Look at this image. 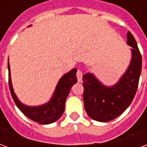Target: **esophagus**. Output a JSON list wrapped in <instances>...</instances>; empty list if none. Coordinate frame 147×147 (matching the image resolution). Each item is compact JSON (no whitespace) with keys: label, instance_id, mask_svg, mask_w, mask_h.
Segmentation results:
<instances>
[{"label":"esophagus","instance_id":"obj_1","mask_svg":"<svg viewBox=\"0 0 147 147\" xmlns=\"http://www.w3.org/2000/svg\"><path fill=\"white\" fill-rule=\"evenodd\" d=\"M76 76L77 80H78V82L81 83L83 81V72L80 70H78L76 72Z\"/></svg>","mask_w":147,"mask_h":147}]
</instances>
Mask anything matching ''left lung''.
Here are the masks:
<instances>
[{
  "mask_svg": "<svg viewBox=\"0 0 147 147\" xmlns=\"http://www.w3.org/2000/svg\"><path fill=\"white\" fill-rule=\"evenodd\" d=\"M127 43L131 47L132 58L127 70L113 86H105L93 74L83 76V102L86 113L93 120L108 122L123 113L136 95L141 70L142 56L130 31Z\"/></svg>",
  "mask_w": 147,
  "mask_h": 147,
  "instance_id": "8db88e82",
  "label": "left lung"
}]
</instances>
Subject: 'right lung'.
<instances>
[{"label":"right lung","instance_id":"add662e5","mask_svg":"<svg viewBox=\"0 0 147 147\" xmlns=\"http://www.w3.org/2000/svg\"><path fill=\"white\" fill-rule=\"evenodd\" d=\"M8 85L11 97L14 100L16 105L20 110L30 120L40 124H49L53 123L62 116L64 111V105L66 99L70 92L71 87L77 83L76 68H73L69 72L65 74L58 83L55 90L53 98L45 105L36 107H30L22 104L17 97L16 96L11 86V76H10V66L8 62Z\"/></svg>","mask_w":147,"mask_h":147}]
</instances>
